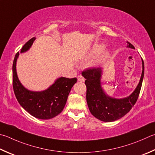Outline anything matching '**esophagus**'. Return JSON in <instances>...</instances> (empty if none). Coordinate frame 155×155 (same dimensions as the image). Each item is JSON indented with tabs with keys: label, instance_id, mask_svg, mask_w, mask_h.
<instances>
[{
	"label": "esophagus",
	"instance_id": "1",
	"mask_svg": "<svg viewBox=\"0 0 155 155\" xmlns=\"http://www.w3.org/2000/svg\"><path fill=\"white\" fill-rule=\"evenodd\" d=\"M77 78H78V81H80V82H84V81H85V78H84V77H83L82 75H78V77H77Z\"/></svg>",
	"mask_w": 155,
	"mask_h": 155
}]
</instances>
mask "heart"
<instances>
[{
  "label": "heart",
  "instance_id": "heart-1",
  "mask_svg": "<svg viewBox=\"0 0 155 155\" xmlns=\"http://www.w3.org/2000/svg\"><path fill=\"white\" fill-rule=\"evenodd\" d=\"M106 45L104 43H100L95 45L92 47L88 54L89 58H94L97 56L94 60L91 61L90 66L91 67H96L104 63L110 58L112 55V51L110 49L104 50Z\"/></svg>",
  "mask_w": 155,
  "mask_h": 155
}]
</instances>
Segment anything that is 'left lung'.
<instances>
[{"label": "left lung", "instance_id": "left-lung-1", "mask_svg": "<svg viewBox=\"0 0 155 155\" xmlns=\"http://www.w3.org/2000/svg\"><path fill=\"white\" fill-rule=\"evenodd\" d=\"M127 48L135 49L127 42ZM142 72L138 85L131 94L125 97L115 98L108 95L102 87L103 68L87 69L82 72L87 87L86 99L90 112L104 122H112L124 117L136 104L141 89L144 75V64L142 59Z\"/></svg>", "mask_w": 155, "mask_h": 155}]
</instances>
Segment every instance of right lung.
I'll return each instance as SVG.
<instances>
[{"label": "right lung", "instance_id": "right-lung-1", "mask_svg": "<svg viewBox=\"0 0 155 155\" xmlns=\"http://www.w3.org/2000/svg\"><path fill=\"white\" fill-rule=\"evenodd\" d=\"M36 38H31L24 45L21 53L28 51ZM19 52L13 63V87L18 102L25 110L39 119L47 120L60 114L66 104L68 96L73 85L77 83V78L59 77L51 85L43 91H30L19 81L17 74L16 64Z\"/></svg>", "mask_w": 155, "mask_h": 155}]
</instances>
